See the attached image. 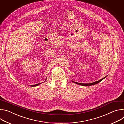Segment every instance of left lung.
<instances>
[{"label": "left lung", "instance_id": "1", "mask_svg": "<svg viewBox=\"0 0 124 124\" xmlns=\"http://www.w3.org/2000/svg\"><path fill=\"white\" fill-rule=\"evenodd\" d=\"M106 77H104V78H102L101 79L98 81H96V82H93V83H89V84H84V83H77V82H74L75 83L77 84H78V85H82V86H91V85H95V84H97L99 83H100V82L103 79H104Z\"/></svg>", "mask_w": 124, "mask_h": 124}]
</instances>
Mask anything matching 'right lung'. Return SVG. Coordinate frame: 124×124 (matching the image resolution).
I'll use <instances>...</instances> for the list:
<instances>
[{
    "instance_id": "obj_1",
    "label": "right lung",
    "mask_w": 124,
    "mask_h": 124,
    "mask_svg": "<svg viewBox=\"0 0 124 124\" xmlns=\"http://www.w3.org/2000/svg\"><path fill=\"white\" fill-rule=\"evenodd\" d=\"M41 83H38V84H35V85H32L31 86H37L38 85H39V84H40Z\"/></svg>"
}]
</instances>
